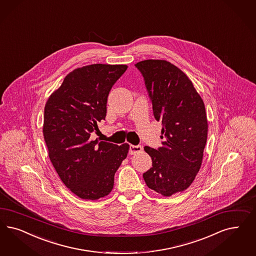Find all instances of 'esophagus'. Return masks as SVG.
<instances>
[{
	"label": "esophagus",
	"mask_w": 256,
	"mask_h": 256,
	"mask_svg": "<svg viewBox=\"0 0 256 256\" xmlns=\"http://www.w3.org/2000/svg\"><path fill=\"white\" fill-rule=\"evenodd\" d=\"M141 150H142V147L140 146V145H130V148H129V154H131V156H134V154H138V152H140Z\"/></svg>",
	"instance_id": "34e87169"
}]
</instances>
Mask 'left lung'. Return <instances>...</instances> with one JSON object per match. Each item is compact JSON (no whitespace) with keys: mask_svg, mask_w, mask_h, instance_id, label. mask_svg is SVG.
<instances>
[{"mask_svg":"<svg viewBox=\"0 0 256 256\" xmlns=\"http://www.w3.org/2000/svg\"><path fill=\"white\" fill-rule=\"evenodd\" d=\"M136 66L162 124V147H144L152 166L143 178L148 188L170 197L186 190L200 168L208 131L206 106L190 78L170 62L148 59Z\"/></svg>","mask_w":256,"mask_h":256,"instance_id":"left-lung-1","label":"left lung"}]
</instances>
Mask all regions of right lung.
<instances>
[{"instance_id":"right-lung-1","label":"right lung","mask_w":256,"mask_h":256,"mask_svg":"<svg viewBox=\"0 0 256 256\" xmlns=\"http://www.w3.org/2000/svg\"><path fill=\"white\" fill-rule=\"evenodd\" d=\"M126 70L108 64L75 68L45 104L43 136L50 160L61 181L82 200L108 196L128 154L127 143L90 138L98 122L106 120L109 91Z\"/></svg>"}]
</instances>
